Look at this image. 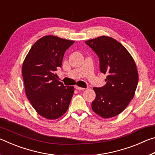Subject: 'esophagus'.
I'll return each mask as SVG.
<instances>
[{"instance_id":"esophagus-1","label":"esophagus","mask_w":155,"mask_h":155,"mask_svg":"<svg viewBox=\"0 0 155 155\" xmlns=\"http://www.w3.org/2000/svg\"><path fill=\"white\" fill-rule=\"evenodd\" d=\"M75 89H77V90H85V88H83V87H78V86H76V87H75Z\"/></svg>"}]
</instances>
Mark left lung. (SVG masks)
Here are the masks:
<instances>
[{"instance_id":"8db88e82","label":"left lung","mask_w":155,"mask_h":155,"mask_svg":"<svg viewBox=\"0 0 155 155\" xmlns=\"http://www.w3.org/2000/svg\"><path fill=\"white\" fill-rule=\"evenodd\" d=\"M98 55L100 70L106 74V84L93 89L96 94L93 111L103 118L122 113L133 98L138 84V72L132 56L119 41L101 36L85 41Z\"/></svg>"}]
</instances>
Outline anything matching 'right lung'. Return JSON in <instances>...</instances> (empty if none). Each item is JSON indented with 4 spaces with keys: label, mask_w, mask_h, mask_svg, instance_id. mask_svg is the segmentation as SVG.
Segmentation results:
<instances>
[{
    "label": "right lung",
    "mask_w": 155,
    "mask_h": 155,
    "mask_svg": "<svg viewBox=\"0 0 155 155\" xmlns=\"http://www.w3.org/2000/svg\"><path fill=\"white\" fill-rule=\"evenodd\" d=\"M74 43L53 35L40 38L23 62L22 74L27 98L41 116L55 120L67 111L74 94L73 86H64L55 73L61 68L66 50Z\"/></svg>",
    "instance_id": "add662e5"
}]
</instances>
